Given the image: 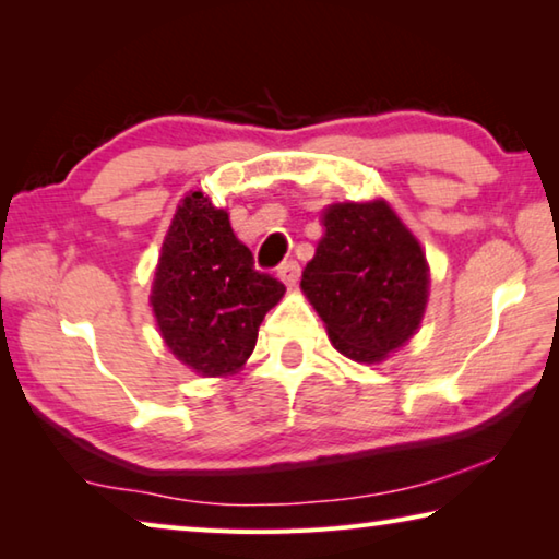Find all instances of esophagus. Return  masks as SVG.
Instances as JSON below:
<instances>
[{"label": "esophagus", "instance_id": "obj_1", "mask_svg": "<svg viewBox=\"0 0 559 559\" xmlns=\"http://www.w3.org/2000/svg\"><path fill=\"white\" fill-rule=\"evenodd\" d=\"M278 278L286 283V286H296L300 278V263L298 261H286L278 266Z\"/></svg>", "mask_w": 559, "mask_h": 559}]
</instances>
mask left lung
Wrapping results in <instances>:
<instances>
[{"instance_id":"8db88e82","label":"left lung","mask_w":559,"mask_h":559,"mask_svg":"<svg viewBox=\"0 0 559 559\" xmlns=\"http://www.w3.org/2000/svg\"><path fill=\"white\" fill-rule=\"evenodd\" d=\"M300 286L325 320L333 345L357 362L402 347L427 308L421 246L384 202L335 204Z\"/></svg>"}]
</instances>
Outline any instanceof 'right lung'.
Returning a JSON list of instances; mask_svg holds the SVG:
<instances>
[{
    "label": "right lung",
    "instance_id": "add662e5",
    "mask_svg": "<svg viewBox=\"0 0 559 559\" xmlns=\"http://www.w3.org/2000/svg\"><path fill=\"white\" fill-rule=\"evenodd\" d=\"M283 293L278 278L253 269V253L234 236L229 214L202 192L187 194L153 283V310L173 355L204 377L236 372Z\"/></svg>",
    "mask_w": 559,
    "mask_h": 559
}]
</instances>
